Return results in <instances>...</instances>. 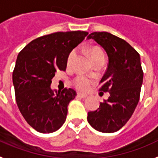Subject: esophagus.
Instances as JSON below:
<instances>
[{
    "label": "esophagus",
    "mask_w": 158,
    "mask_h": 158,
    "mask_svg": "<svg viewBox=\"0 0 158 158\" xmlns=\"http://www.w3.org/2000/svg\"><path fill=\"white\" fill-rule=\"evenodd\" d=\"M77 97L81 98H85L87 97V94H81V93H77Z\"/></svg>",
    "instance_id": "1"
}]
</instances>
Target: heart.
Masks as SVG:
<instances>
[{
  "mask_svg": "<svg viewBox=\"0 0 158 158\" xmlns=\"http://www.w3.org/2000/svg\"><path fill=\"white\" fill-rule=\"evenodd\" d=\"M75 53H76V51L75 50H72L71 52H70V53L69 54L67 58V65H70V64H71L72 62V60L73 59L74 56H75ZM89 55H90L91 59H93L94 58V57L98 56L104 54L100 49H98V48H92V49L89 51ZM94 83V79L89 77L82 76V75L77 76L73 80L74 86L76 87L77 89L81 91L88 90L92 86V85H93Z\"/></svg>",
  "mask_w": 158,
  "mask_h": 158,
  "instance_id": "b5f03b06",
  "label": "heart"
}]
</instances>
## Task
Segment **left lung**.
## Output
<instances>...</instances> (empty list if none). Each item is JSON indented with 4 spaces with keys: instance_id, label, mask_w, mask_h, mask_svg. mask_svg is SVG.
I'll return each mask as SVG.
<instances>
[{
    "instance_id": "1",
    "label": "left lung",
    "mask_w": 158,
    "mask_h": 158,
    "mask_svg": "<svg viewBox=\"0 0 158 158\" xmlns=\"http://www.w3.org/2000/svg\"><path fill=\"white\" fill-rule=\"evenodd\" d=\"M90 39L107 54V69L99 90L109 92L110 96L98 110L88 112L87 120L95 130L111 133L126 124L140 99L143 82L140 55L125 40L108 32H93L87 37Z\"/></svg>"
}]
</instances>
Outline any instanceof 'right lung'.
Returning <instances> with one entry per match:
<instances>
[{
	"label": "right lung",
	"mask_w": 158,
	"mask_h": 158,
	"mask_svg": "<svg viewBox=\"0 0 158 158\" xmlns=\"http://www.w3.org/2000/svg\"><path fill=\"white\" fill-rule=\"evenodd\" d=\"M88 34L77 31L44 35L18 54L13 72L17 105L28 124L39 132H54L66 120L68 105L76 91L52 90V79L57 70H66L69 54Z\"/></svg>",
	"instance_id": "add662e5"
}]
</instances>
